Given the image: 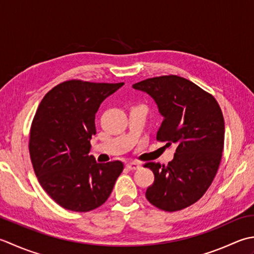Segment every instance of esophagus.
Returning <instances> with one entry per match:
<instances>
[{
  "instance_id": "1",
  "label": "esophagus",
  "mask_w": 254,
  "mask_h": 254,
  "mask_svg": "<svg viewBox=\"0 0 254 254\" xmlns=\"http://www.w3.org/2000/svg\"><path fill=\"white\" fill-rule=\"evenodd\" d=\"M126 167H127V169H129V170H138V169H140L141 163L136 162V161L128 162V163L126 164Z\"/></svg>"
}]
</instances>
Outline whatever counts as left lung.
Segmentation results:
<instances>
[{
	"label": "left lung",
	"instance_id": "left-lung-1",
	"mask_svg": "<svg viewBox=\"0 0 254 254\" xmlns=\"http://www.w3.org/2000/svg\"><path fill=\"white\" fill-rule=\"evenodd\" d=\"M132 87L151 96L163 117L157 140L177 144L168 165L144 164L154 174L146 197L165 211L186 208L205 194L218 171L225 139L222 112L213 95L178 75L151 77Z\"/></svg>",
	"mask_w": 254,
	"mask_h": 254
}]
</instances>
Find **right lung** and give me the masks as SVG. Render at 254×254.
Segmentation results:
<instances>
[{
	"instance_id": "right-lung-1",
	"label": "right lung",
	"mask_w": 254,
	"mask_h": 254,
	"mask_svg": "<svg viewBox=\"0 0 254 254\" xmlns=\"http://www.w3.org/2000/svg\"><path fill=\"white\" fill-rule=\"evenodd\" d=\"M124 83L70 80L45 95L30 127L29 154L43 189L65 209L85 213L110 197L124 170L121 161L89 156L102 102Z\"/></svg>"
}]
</instances>
